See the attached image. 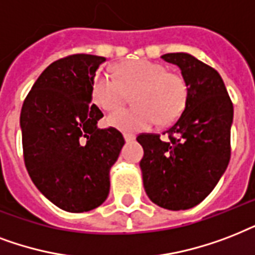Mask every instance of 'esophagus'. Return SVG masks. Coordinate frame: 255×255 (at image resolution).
I'll return each instance as SVG.
<instances>
[{
    "label": "esophagus",
    "instance_id": "34e87169",
    "mask_svg": "<svg viewBox=\"0 0 255 255\" xmlns=\"http://www.w3.org/2000/svg\"><path fill=\"white\" fill-rule=\"evenodd\" d=\"M124 138H125L126 142H131L135 139V137H134L133 134H124Z\"/></svg>",
    "mask_w": 255,
    "mask_h": 255
}]
</instances>
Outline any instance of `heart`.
I'll return each mask as SVG.
<instances>
[{
  "instance_id": "1",
  "label": "heart",
  "mask_w": 255,
  "mask_h": 255,
  "mask_svg": "<svg viewBox=\"0 0 255 255\" xmlns=\"http://www.w3.org/2000/svg\"><path fill=\"white\" fill-rule=\"evenodd\" d=\"M137 106L116 110L106 118L108 125L135 133L158 121L169 125L181 116L187 101V85L181 76L167 73L165 66L147 60L129 61L118 68V78L100 72L92 84V100L98 108L110 112L133 94Z\"/></svg>"
}]
</instances>
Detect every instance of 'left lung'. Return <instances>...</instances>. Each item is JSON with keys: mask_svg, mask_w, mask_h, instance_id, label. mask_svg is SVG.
Returning <instances> with one entry per match:
<instances>
[{"mask_svg": "<svg viewBox=\"0 0 255 255\" xmlns=\"http://www.w3.org/2000/svg\"><path fill=\"white\" fill-rule=\"evenodd\" d=\"M187 85L181 117L158 134H139L143 187L151 202L167 210H186L216 187L230 161L233 104L220 73L187 53H167Z\"/></svg>", "mask_w": 255, "mask_h": 255, "instance_id": "8db88e82", "label": "left lung"}]
</instances>
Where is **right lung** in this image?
<instances>
[{
  "mask_svg": "<svg viewBox=\"0 0 255 255\" xmlns=\"http://www.w3.org/2000/svg\"><path fill=\"white\" fill-rule=\"evenodd\" d=\"M105 57L73 54L47 66L23 101L19 125L23 159L35 187L56 206L84 213L105 202L110 169L125 139L98 129L92 84Z\"/></svg>",
  "mask_w": 255,
  "mask_h": 255,
  "instance_id": "obj_1",
  "label": "right lung"
}]
</instances>
